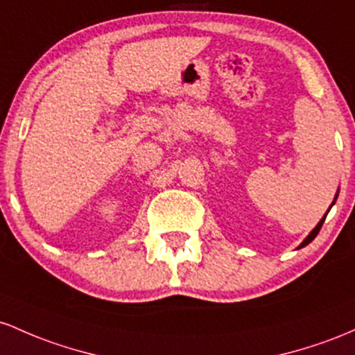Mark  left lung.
Here are the masks:
<instances>
[{"label":"left lung","mask_w":355,"mask_h":355,"mask_svg":"<svg viewBox=\"0 0 355 355\" xmlns=\"http://www.w3.org/2000/svg\"><path fill=\"white\" fill-rule=\"evenodd\" d=\"M336 198H337V196H336ZM325 216H327V214H325ZM325 216H324V218H322V220H320V221H318V225L315 226V228H313L312 231H310V234H309V236H306V238H305V240L300 243V246H298V248H304V246H306V245H309V243H310V241H312V240H313V238H315V236H317V234H318V231H320V228H322V225H324V221H325Z\"/></svg>","instance_id":"obj_1"}]
</instances>
